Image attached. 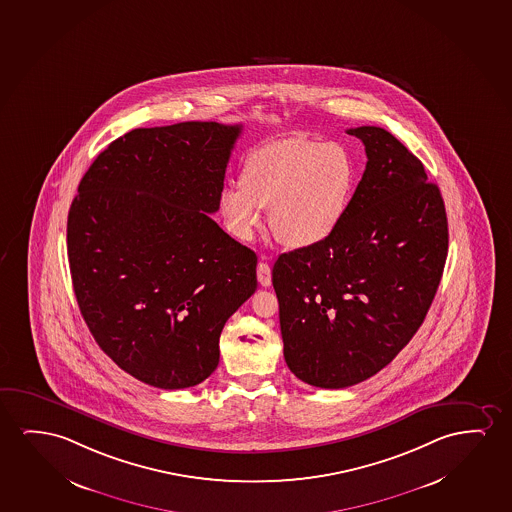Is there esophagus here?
Segmentation results:
<instances>
[{"label": "esophagus", "instance_id": "obj_1", "mask_svg": "<svg viewBox=\"0 0 512 512\" xmlns=\"http://www.w3.org/2000/svg\"><path fill=\"white\" fill-rule=\"evenodd\" d=\"M258 281L265 288L272 284V270H270V265H268L267 261H260L258 263Z\"/></svg>", "mask_w": 512, "mask_h": 512}]
</instances>
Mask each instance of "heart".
<instances>
[{"label": "heart", "mask_w": 512, "mask_h": 512, "mask_svg": "<svg viewBox=\"0 0 512 512\" xmlns=\"http://www.w3.org/2000/svg\"><path fill=\"white\" fill-rule=\"evenodd\" d=\"M358 166L344 145L289 137L245 158L240 180L219 193L226 230L251 240L270 209V228L289 249H310L337 231L353 202Z\"/></svg>", "instance_id": "heart-1"}]
</instances>
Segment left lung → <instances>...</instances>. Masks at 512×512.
Listing matches in <instances>:
<instances>
[{
    "mask_svg": "<svg viewBox=\"0 0 512 512\" xmlns=\"http://www.w3.org/2000/svg\"><path fill=\"white\" fill-rule=\"evenodd\" d=\"M360 138L367 168L344 221L272 270L284 358L310 386L340 389L377 374L418 332L447 258L446 209L425 166L377 126Z\"/></svg>",
    "mask_w": 512,
    "mask_h": 512,
    "instance_id": "left-lung-1",
    "label": "left lung"
}]
</instances>
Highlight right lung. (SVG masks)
I'll return each instance as SVG.
<instances>
[{
    "label": "right lung",
    "mask_w": 512,
    "mask_h": 512,
    "mask_svg": "<svg viewBox=\"0 0 512 512\" xmlns=\"http://www.w3.org/2000/svg\"><path fill=\"white\" fill-rule=\"evenodd\" d=\"M242 124L138 128L94 159L66 224L80 314L138 381L191 388L219 363L228 317L258 288V258L210 217Z\"/></svg>",
    "instance_id": "add662e5"
}]
</instances>
